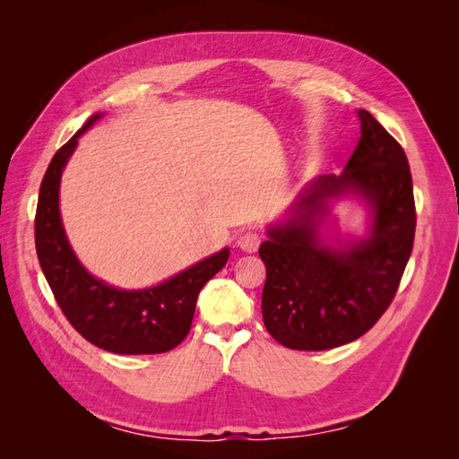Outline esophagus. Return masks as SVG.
<instances>
[{"label":"esophagus","mask_w":459,"mask_h":459,"mask_svg":"<svg viewBox=\"0 0 459 459\" xmlns=\"http://www.w3.org/2000/svg\"><path fill=\"white\" fill-rule=\"evenodd\" d=\"M260 243H262V235L256 233V231L243 233L241 238H239V241H238L239 248H241V251H245V253H256Z\"/></svg>","instance_id":"esophagus-1"}]
</instances>
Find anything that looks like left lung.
I'll use <instances>...</instances> for the list:
<instances>
[{"instance_id": "8db88e82", "label": "left lung", "mask_w": 459, "mask_h": 459, "mask_svg": "<svg viewBox=\"0 0 459 459\" xmlns=\"http://www.w3.org/2000/svg\"><path fill=\"white\" fill-rule=\"evenodd\" d=\"M359 142L341 176L325 174L304 191L295 214L268 230L262 317L293 351H327L362 337L391 307L415 235V201L402 145L358 108ZM356 192L374 211L370 238L339 249L318 238L326 199Z\"/></svg>"}]
</instances>
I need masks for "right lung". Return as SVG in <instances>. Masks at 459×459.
Listing matches in <instances>:
<instances>
[{"mask_svg": "<svg viewBox=\"0 0 459 459\" xmlns=\"http://www.w3.org/2000/svg\"><path fill=\"white\" fill-rule=\"evenodd\" d=\"M100 118L93 115L55 152L41 179L34 220L38 260L59 308L86 341L115 354H162L187 337L201 289L226 266L230 251L142 290L110 287L84 270L61 224L59 182L78 137Z\"/></svg>", "mask_w": 459, "mask_h": 459, "instance_id": "obj_1", "label": "right lung"}]
</instances>
